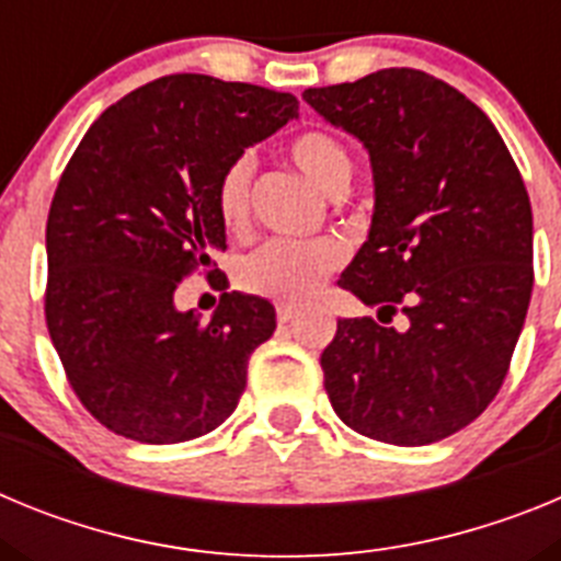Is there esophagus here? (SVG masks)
Returning a JSON list of instances; mask_svg holds the SVG:
<instances>
[{
    "label": "esophagus",
    "mask_w": 561,
    "mask_h": 561,
    "mask_svg": "<svg viewBox=\"0 0 561 561\" xmlns=\"http://www.w3.org/2000/svg\"><path fill=\"white\" fill-rule=\"evenodd\" d=\"M295 317H297V306L291 304L277 306V323H289V320H295Z\"/></svg>",
    "instance_id": "obj_1"
}]
</instances>
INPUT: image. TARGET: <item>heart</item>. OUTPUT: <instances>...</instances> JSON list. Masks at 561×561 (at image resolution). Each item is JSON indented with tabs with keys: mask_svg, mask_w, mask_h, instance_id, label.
I'll return each instance as SVG.
<instances>
[{
	"mask_svg": "<svg viewBox=\"0 0 561 561\" xmlns=\"http://www.w3.org/2000/svg\"><path fill=\"white\" fill-rule=\"evenodd\" d=\"M286 153L325 193H342L354 176V157L348 146L325 128H306L295 134L286 142ZM250 180V157L232 160L219 176L216 213L227 230H241L247 225ZM342 261H345V247L334 238H317V241L277 238L244 257V264L238 266V284L252 295L272 297L280 304H304L320 289L331 272L340 270Z\"/></svg>",
	"mask_w": 561,
	"mask_h": 561,
	"instance_id": "obj_1",
	"label": "heart"
}]
</instances>
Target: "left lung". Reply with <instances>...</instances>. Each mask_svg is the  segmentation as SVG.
<instances>
[{
	"mask_svg": "<svg viewBox=\"0 0 561 561\" xmlns=\"http://www.w3.org/2000/svg\"><path fill=\"white\" fill-rule=\"evenodd\" d=\"M365 142L376 207L340 286L374 317L336 320L320 356L351 430L424 447L472 424L512 365L534 289V219L494 123L449 83L410 67L304 92ZM405 317V329L388 327Z\"/></svg>",
	"mask_w": 561,
	"mask_h": 561,
	"instance_id": "obj_1",
	"label": "left lung"
}]
</instances>
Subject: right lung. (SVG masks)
Here are the masks:
<instances>
[{
    "instance_id": "add662e5",
    "label": "right lung",
    "mask_w": 561,
    "mask_h": 561,
    "mask_svg": "<svg viewBox=\"0 0 561 561\" xmlns=\"http://www.w3.org/2000/svg\"><path fill=\"white\" fill-rule=\"evenodd\" d=\"M295 114L291 92L180 72L108 106L69 157L47 216L44 317L69 388L112 433L182 444L236 410L275 309L225 291L202 323L173 295L193 272L227 284L210 257L225 250L219 176Z\"/></svg>"
}]
</instances>
